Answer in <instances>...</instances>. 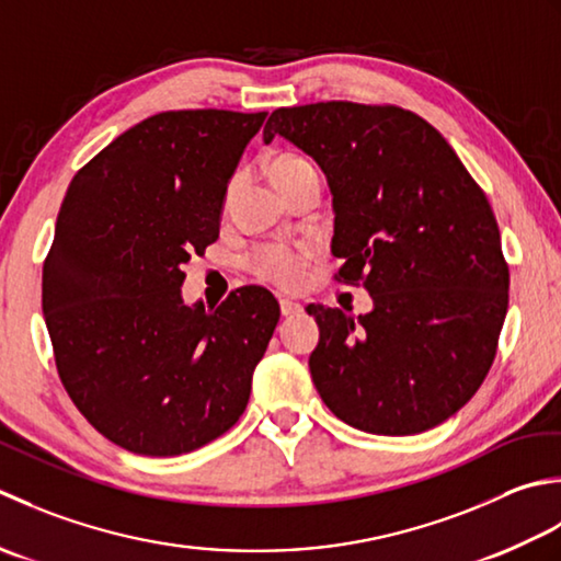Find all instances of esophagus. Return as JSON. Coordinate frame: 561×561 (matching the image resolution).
Wrapping results in <instances>:
<instances>
[{"label": "esophagus", "instance_id": "obj_1", "mask_svg": "<svg viewBox=\"0 0 561 561\" xmlns=\"http://www.w3.org/2000/svg\"><path fill=\"white\" fill-rule=\"evenodd\" d=\"M302 312V305L300 302H293V300H280V314L283 317H295Z\"/></svg>", "mask_w": 561, "mask_h": 561}]
</instances>
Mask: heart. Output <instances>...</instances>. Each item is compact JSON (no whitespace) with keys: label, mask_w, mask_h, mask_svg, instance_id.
Masks as SVG:
<instances>
[{"label":"heart","mask_w":561,"mask_h":561,"mask_svg":"<svg viewBox=\"0 0 561 561\" xmlns=\"http://www.w3.org/2000/svg\"><path fill=\"white\" fill-rule=\"evenodd\" d=\"M305 167H312L307 159L297 154H278L271 162V179H283L288 174H295ZM305 251L300 249H288L280 244L264 247L256 251V256L251 259V268H254L256 276L266 283L278 285V288H297L305 276Z\"/></svg>","instance_id":"heart-1"}]
</instances>
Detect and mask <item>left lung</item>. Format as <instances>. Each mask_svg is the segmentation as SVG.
<instances>
[{
  "label": "left lung",
  "instance_id": "1",
  "mask_svg": "<svg viewBox=\"0 0 561 561\" xmlns=\"http://www.w3.org/2000/svg\"><path fill=\"white\" fill-rule=\"evenodd\" d=\"M324 171L339 278L368 314L310 305V373L322 402L375 436H414L457 414L494 363L508 310L496 217L445 137L397 106L327 101L271 113Z\"/></svg>",
  "mask_w": 561,
  "mask_h": 561
}]
</instances>
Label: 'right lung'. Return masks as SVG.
I'll return each instance as SVG.
<instances>
[{"mask_svg": "<svg viewBox=\"0 0 561 561\" xmlns=\"http://www.w3.org/2000/svg\"><path fill=\"white\" fill-rule=\"evenodd\" d=\"M266 113L164 111L75 174L43 264V314L67 394L101 436L169 457L244 414L280 307L249 285L220 307L181 297L220 234L227 184Z\"/></svg>", "mask_w": 561, "mask_h": 561, "instance_id": "right-lung-1", "label": "right lung"}]
</instances>
